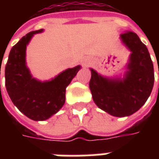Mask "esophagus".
Masks as SVG:
<instances>
[{"label":"esophagus","instance_id":"esophagus-1","mask_svg":"<svg viewBox=\"0 0 159 159\" xmlns=\"http://www.w3.org/2000/svg\"><path fill=\"white\" fill-rule=\"evenodd\" d=\"M84 66H87V64H84Z\"/></svg>","mask_w":159,"mask_h":159}]
</instances>
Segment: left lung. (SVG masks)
Instances as JSON below:
<instances>
[{
  "label": "left lung",
  "mask_w": 159,
  "mask_h": 159,
  "mask_svg": "<svg viewBox=\"0 0 159 159\" xmlns=\"http://www.w3.org/2000/svg\"><path fill=\"white\" fill-rule=\"evenodd\" d=\"M121 38L132 52L125 77L107 79L91 69L89 81L94 103L114 117H127L139 110L150 96L154 83L153 64L147 46L134 32L122 33Z\"/></svg>",
  "instance_id": "obj_1"
}]
</instances>
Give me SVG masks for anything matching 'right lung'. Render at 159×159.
I'll return each instance as SVG.
<instances>
[{
	"instance_id": "right-lung-1",
	"label": "right lung",
	"mask_w": 159,
	"mask_h": 159,
	"mask_svg": "<svg viewBox=\"0 0 159 159\" xmlns=\"http://www.w3.org/2000/svg\"><path fill=\"white\" fill-rule=\"evenodd\" d=\"M42 31H31L19 40L11 49L5 68L6 89L12 103L35 121L48 119L59 111L66 101V87L80 70L79 66L67 69L45 83L34 79L25 66L26 45L34 34Z\"/></svg>"
}]
</instances>
